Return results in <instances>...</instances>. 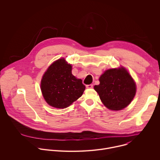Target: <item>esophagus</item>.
<instances>
[{
    "label": "esophagus",
    "mask_w": 160,
    "mask_h": 160,
    "mask_svg": "<svg viewBox=\"0 0 160 160\" xmlns=\"http://www.w3.org/2000/svg\"><path fill=\"white\" fill-rule=\"evenodd\" d=\"M86 88H88V89H90V88H93V85L92 84H88L86 86Z\"/></svg>",
    "instance_id": "34e87169"
}]
</instances>
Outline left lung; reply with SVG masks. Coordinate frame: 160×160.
<instances>
[{"label":"left lung","instance_id":"left-lung-1","mask_svg":"<svg viewBox=\"0 0 160 160\" xmlns=\"http://www.w3.org/2000/svg\"><path fill=\"white\" fill-rule=\"evenodd\" d=\"M94 86L102 103L108 109L120 110L128 106L136 92L135 82L123 68L106 71Z\"/></svg>","mask_w":160,"mask_h":160}]
</instances>
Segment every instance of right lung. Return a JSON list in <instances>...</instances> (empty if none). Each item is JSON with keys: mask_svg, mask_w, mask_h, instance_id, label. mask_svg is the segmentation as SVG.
<instances>
[{"mask_svg": "<svg viewBox=\"0 0 160 160\" xmlns=\"http://www.w3.org/2000/svg\"><path fill=\"white\" fill-rule=\"evenodd\" d=\"M85 89L82 80L72 74V66L64 58L54 62L44 74L41 90L47 103L65 108L80 98Z\"/></svg>", "mask_w": 160, "mask_h": 160, "instance_id": "obj_1", "label": "right lung"}]
</instances>
